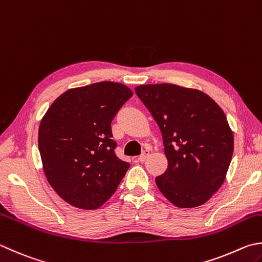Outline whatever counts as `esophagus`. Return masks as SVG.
Returning a JSON list of instances; mask_svg holds the SVG:
<instances>
[{"mask_svg":"<svg viewBox=\"0 0 262 262\" xmlns=\"http://www.w3.org/2000/svg\"><path fill=\"white\" fill-rule=\"evenodd\" d=\"M148 156H149V150L146 149V150L142 151V154L139 157H138V161H139V162H145Z\"/></svg>","mask_w":262,"mask_h":262,"instance_id":"34e87169","label":"esophagus"}]
</instances>
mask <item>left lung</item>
<instances>
[{"label":"left lung","instance_id":"left-lung-1","mask_svg":"<svg viewBox=\"0 0 262 262\" xmlns=\"http://www.w3.org/2000/svg\"><path fill=\"white\" fill-rule=\"evenodd\" d=\"M163 136L167 169L156 177L160 191L181 209L208 202L223 186L234 151L224 111L196 89L145 84L135 89Z\"/></svg>","mask_w":262,"mask_h":262}]
</instances>
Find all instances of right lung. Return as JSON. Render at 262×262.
<instances>
[{
  "instance_id": "add662e5",
  "label": "right lung",
  "mask_w": 262,
  "mask_h": 262,
  "mask_svg": "<svg viewBox=\"0 0 262 262\" xmlns=\"http://www.w3.org/2000/svg\"><path fill=\"white\" fill-rule=\"evenodd\" d=\"M133 96L116 82L70 89L49 107L38 127L44 174L61 199L95 210L116 191L130 164L115 155L112 121Z\"/></svg>"
}]
</instances>
